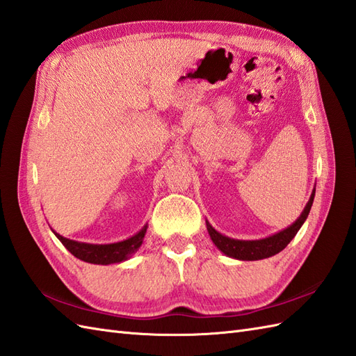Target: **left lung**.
Wrapping results in <instances>:
<instances>
[{"instance_id":"obj_1","label":"left lung","mask_w":356,"mask_h":356,"mask_svg":"<svg viewBox=\"0 0 356 356\" xmlns=\"http://www.w3.org/2000/svg\"><path fill=\"white\" fill-rule=\"evenodd\" d=\"M314 195H316V188L313 190V193L309 196V201L303 208V211L298 218L296 222H293L290 227L285 229L273 234V236H268L266 238H259V240H237V238H231L223 236L219 231H216L210 222L205 220L207 223V229L208 234H210V238L213 240V243L218 246L220 252H223L227 257L241 259V261H257V259H264L268 257H273L276 254H280L281 250L287 246L290 241L296 236L298 231L303 225V222L307 220L311 205H313L314 201Z\"/></svg>"}]
</instances>
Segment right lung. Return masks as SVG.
I'll return each mask as SVG.
<instances>
[{"instance_id": "obj_1", "label": "right lung", "mask_w": 356, "mask_h": 356, "mask_svg": "<svg viewBox=\"0 0 356 356\" xmlns=\"http://www.w3.org/2000/svg\"><path fill=\"white\" fill-rule=\"evenodd\" d=\"M146 229H148V223L134 234L133 237H129L122 241H116V243H107V245H93V243H84V241H76L66 238L60 236L56 231V237L62 241V245L71 252L74 257H76L81 261L90 263V264H115L122 263L128 259L134 252H137L138 248L142 246Z\"/></svg>"}]
</instances>
